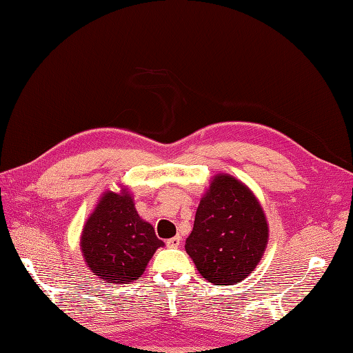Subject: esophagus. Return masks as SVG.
<instances>
[{
	"label": "esophagus",
	"instance_id": "esophagus-1",
	"mask_svg": "<svg viewBox=\"0 0 353 353\" xmlns=\"http://www.w3.org/2000/svg\"><path fill=\"white\" fill-rule=\"evenodd\" d=\"M181 241H182L181 236H172V238L167 239V245L168 247H179L181 245Z\"/></svg>",
	"mask_w": 353,
	"mask_h": 353
}]
</instances>
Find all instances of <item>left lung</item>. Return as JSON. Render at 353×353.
<instances>
[{"mask_svg": "<svg viewBox=\"0 0 353 353\" xmlns=\"http://www.w3.org/2000/svg\"><path fill=\"white\" fill-rule=\"evenodd\" d=\"M268 226L253 192L235 177L215 176L186 238L185 249L200 274L215 285H234L264 254Z\"/></svg>", "mask_w": 353, "mask_h": 353, "instance_id": "left-lung-1", "label": "left lung"}]
</instances>
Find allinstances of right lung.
I'll return each mask as SVG.
<instances>
[{
  "label": "right lung",
  "mask_w": 353,
  "mask_h": 353,
  "mask_svg": "<svg viewBox=\"0 0 353 353\" xmlns=\"http://www.w3.org/2000/svg\"><path fill=\"white\" fill-rule=\"evenodd\" d=\"M80 244L88 267L108 283L137 281L163 245L152 224L139 219L125 190L104 194L85 224Z\"/></svg>",
  "instance_id": "1"
}]
</instances>
